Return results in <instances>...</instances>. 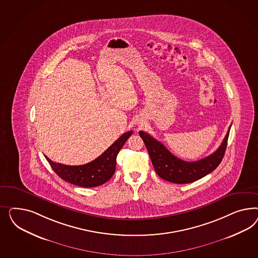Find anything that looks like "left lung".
<instances>
[{"label":"left lung","mask_w":258,"mask_h":258,"mask_svg":"<svg viewBox=\"0 0 258 258\" xmlns=\"http://www.w3.org/2000/svg\"><path fill=\"white\" fill-rule=\"evenodd\" d=\"M230 128L231 125L219 149L211 155L196 162H185L177 158L161 142L147 133L139 132V135L147 147L157 174L164 180L181 184L200 180L219 166L225 154Z\"/></svg>","instance_id":"left-lung-1"}]
</instances>
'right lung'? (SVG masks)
<instances>
[{
    "label": "right lung",
    "instance_id": "1",
    "mask_svg": "<svg viewBox=\"0 0 258 258\" xmlns=\"http://www.w3.org/2000/svg\"><path fill=\"white\" fill-rule=\"evenodd\" d=\"M133 133V131L124 133L100 156L86 164L66 165L45 158L52 169L62 180L81 187L99 186L112 177L116 167L117 154Z\"/></svg>",
    "mask_w": 258,
    "mask_h": 258
}]
</instances>
